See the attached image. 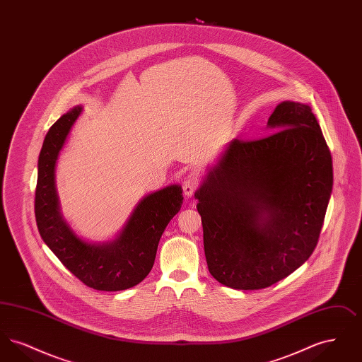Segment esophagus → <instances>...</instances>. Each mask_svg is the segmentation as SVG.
Here are the masks:
<instances>
[{"label":"esophagus","mask_w":362,"mask_h":362,"mask_svg":"<svg viewBox=\"0 0 362 362\" xmlns=\"http://www.w3.org/2000/svg\"><path fill=\"white\" fill-rule=\"evenodd\" d=\"M199 186V179L197 173H189L183 180V192L186 197H192L195 189Z\"/></svg>","instance_id":"34e87169"}]
</instances>
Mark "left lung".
I'll return each instance as SVG.
<instances>
[{
    "mask_svg": "<svg viewBox=\"0 0 362 362\" xmlns=\"http://www.w3.org/2000/svg\"><path fill=\"white\" fill-rule=\"evenodd\" d=\"M257 139H232L197 189L207 269L232 289L292 274L317 244L332 158L310 105L278 104Z\"/></svg>",
    "mask_w": 362,
    "mask_h": 362,
    "instance_id": "8db88e82",
    "label": "left lung"
}]
</instances>
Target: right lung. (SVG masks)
<instances>
[{"mask_svg": "<svg viewBox=\"0 0 362 362\" xmlns=\"http://www.w3.org/2000/svg\"><path fill=\"white\" fill-rule=\"evenodd\" d=\"M83 107L77 105L50 127L37 160L35 217L43 241L71 274L96 291L136 286L153 267L160 238L183 204L177 185L146 195L114 241L92 244L78 238L62 218L55 189V164Z\"/></svg>", "mask_w": 362, "mask_h": 362, "instance_id": "1", "label": "right lung"}]
</instances>
